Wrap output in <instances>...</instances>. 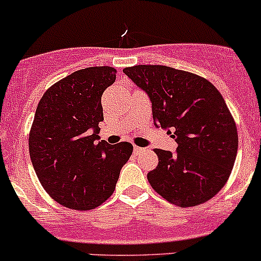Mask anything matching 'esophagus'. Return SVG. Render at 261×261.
<instances>
[{
	"instance_id": "1",
	"label": "esophagus",
	"mask_w": 261,
	"mask_h": 261,
	"mask_svg": "<svg viewBox=\"0 0 261 261\" xmlns=\"http://www.w3.org/2000/svg\"><path fill=\"white\" fill-rule=\"evenodd\" d=\"M144 149L143 148H140V146H134V153L135 154H139V153H141V151H143Z\"/></svg>"
}]
</instances>
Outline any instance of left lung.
<instances>
[{"label": "left lung", "instance_id": "1", "mask_svg": "<svg viewBox=\"0 0 261 261\" xmlns=\"http://www.w3.org/2000/svg\"><path fill=\"white\" fill-rule=\"evenodd\" d=\"M123 72L150 99L154 126L173 134L178 144L173 153L154 150L159 162L148 173L151 187L182 208L213 198L231 174L239 146L236 123L218 89L204 77L161 65Z\"/></svg>", "mask_w": 261, "mask_h": 261}]
</instances>
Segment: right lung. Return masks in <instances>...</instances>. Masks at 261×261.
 Returning <instances> with one entry per match:
<instances>
[{
    "label": "right lung",
    "instance_id": "add662e5",
    "mask_svg": "<svg viewBox=\"0 0 261 261\" xmlns=\"http://www.w3.org/2000/svg\"><path fill=\"white\" fill-rule=\"evenodd\" d=\"M116 80L108 66L88 67L60 80L43 94L29 135V151L40 184L58 204L90 211L115 191L133 154L127 141H99L102 94Z\"/></svg>",
    "mask_w": 261,
    "mask_h": 261
}]
</instances>
